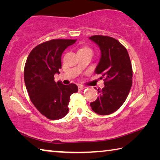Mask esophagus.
Listing matches in <instances>:
<instances>
[{
    "label": "esophagus",
    "instance_id": "esophagus-1",
    "mask_svg": "<svg viewBox=\"0 0 160 160\" xmlns=\"http://www.w3.org/2000/svg\"><path fill=\"white\" fill-rule=\"evenodd\" d=\"M85 88H86V87H84V86H82V85H79V86H78V89H79L80 90H85Z\"/></svg>",
    "mask_w": 160,
    "mask_h": 160
}]
</instances>
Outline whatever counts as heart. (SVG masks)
<instances>
[{"mask_svg": "<svg viewBox=\"0 0 160 160\" xmlns=\"http://www.w3.org/2000/svg\"><path fill=\"white\" fill-rule=\"evenodd\" d=\"M86 50H90V51H91V49H90V48H88V47H82V48H80L79 51H86Z\"/></svg>", "mask_w": 160, "mask_h": 160, "instance_id": "1", "label": "heart"}]
</instances>
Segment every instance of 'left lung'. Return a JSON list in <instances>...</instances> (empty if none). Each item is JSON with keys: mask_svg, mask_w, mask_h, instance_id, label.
Masks as SVG:
<instances>
[{"mask_svg": "<svg viewBox=\"0 0 160 160\" xmlns=\"http://www.w3.org/2000/svg\"><path fill=\"white\" fill-rule=\"evenodd\" d=\"M90 39L96 43L101 51L95 73L104 78V88L97 90L99 97L90 103V107L99 115H109L122 106L131 90L132 80L131 59L125 47L114 38L94 35Z\"/></svg>", "mask_w": 160, "mask_h": 160, "instance_id": "obj_1", "label": "left lung"}]
</instances>
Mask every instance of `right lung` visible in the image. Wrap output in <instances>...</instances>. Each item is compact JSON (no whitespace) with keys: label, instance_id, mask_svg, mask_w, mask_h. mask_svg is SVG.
I'll return each instance as SVG.
<instances>
[{"label":"right lung","instance_id":"obj_1","mask_svg":"<svg viewBox=\"0 0 160 160\" xmlns=\"http://www.w3.org/2000/svg\"><path fill=\"white\" fill-rule=\"evenodd\" d=\"M76 39H52L37 45L29 54L24 69V79L29 98L37 110L51 120L64 117L68 112L70 97L77 92L75 84L56 82L60 73L61 56Z\"/></svg>","mask_w":160,"mask_h":160}]
</instances>
